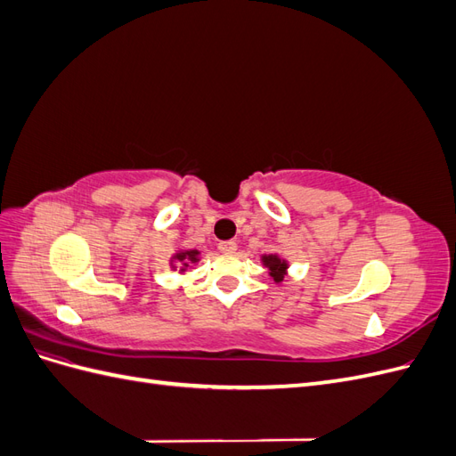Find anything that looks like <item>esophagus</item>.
<instances>
[{"label": "esophagus", "mask_w": 456, "mask_h": 456, "mask_svg": "<svg viewBox=\"0 0 456 456\" xmlns=\"http://www.w3.org/2000/svg\"><path fill=\"white\" fill-rule=\"evenodd\" d=\"M236 249H238V243L236 241H220L218 243V251L224 253V255L236 253Z\"/></svg>", "instance_id": "1"}]
</instances>
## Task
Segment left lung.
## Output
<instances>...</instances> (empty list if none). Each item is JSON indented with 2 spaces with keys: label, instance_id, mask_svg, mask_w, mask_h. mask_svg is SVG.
<instances>
[{
  "label": "left lung",
  "instance_id": "8db88e82",
  "mask_svg": "<svg viewBox=\"0 0 456 456\" xmlns=\"http://www.w3.org/2000/svg\"><path fill=\"white\" fill-rule=\"evenodd\" d=\"M262 266L268 268L270 278L273 280V283H281L285 275L289 273V260L280 256L278 253H270V255H262L260 256Z\"/></svg>",
  "mask_w": 456,
  "mask_h": 456
}]
</instances>
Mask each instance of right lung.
Returning <instances> with one entry per match:
<instances>
[{"mask_svg": "<svg viewBox=\"0 0 456 456\" xmlns=\"http://www.w3.org/2000/svg\"><path fill=\"white\" fill-rule=\"evenodd\" d=\"M201 260V253L198 249H176L169 258L171 270H178V273H186L188 268H194V265Z\"/></svg>", "mask_w": 456, "mask_h": 456, "instance_id": "obj_1", "label": "right lung"}]
</instances>
